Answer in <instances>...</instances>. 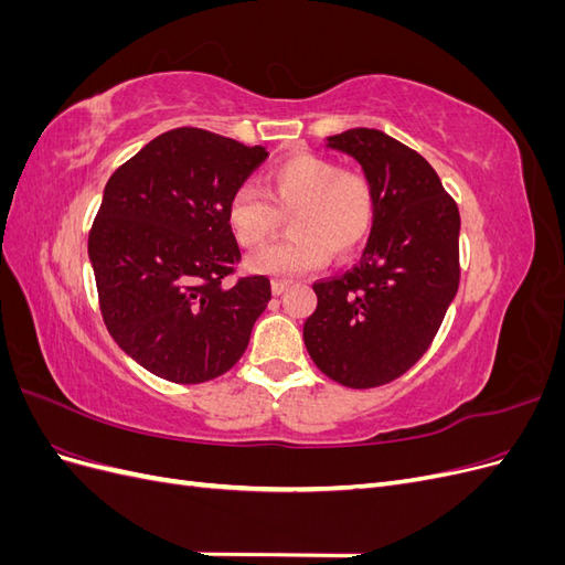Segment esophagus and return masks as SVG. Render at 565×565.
Wrapping results in <instances>:
<instances>
[{
	"label": "esophagus",
	"instance_id": "obj_1",
	"mask_svg": "<svg viewBox=\"0 0 565 565\" xmlns=\"http://www.w3.org/2000/svg\"><path fill=\"white\" fill-rule=\"evenodd\" d=\"M287 287H289V282H285V280H273L270 282V292L276 295V297H280Z\"/></svg>",
	"mask_w": 565,
	"mask_h": 565
}]
</instances>
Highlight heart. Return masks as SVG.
<instances>
[{"instance_id":"obj_1","label":"heart","mask_w":565,"mask_h":565,"mask_svg":"<svg viewBox=\"0 0 565 565\" xmlns=\"http://www.w3.org/2000/svg\"><path fill=\"white\" fill-rule=\"evenodd\" d=\"M266 193L241 185L231 195L226 224L243 247H259L276 233L280 215L289 214V235L249 256L247 268L270 278H295L320 268L337 256H351L363 247L374 226V193L358 172H341L339 164L301 152L266 174ZM271 200L268 201L267 198Z\"/></svg>"}]
</instances>
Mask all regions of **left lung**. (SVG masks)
Wrapping results in <instances>:
<instances>
[{"mask_svg": "<svg viewBox=\"0 0 565 565\" xmlns=\"http://www.w3.org/2000/svg\"><path fill=\"white\" fill-rule=\"evenodd\" d=\"M372 185L374 226L361 262L313 285L303 344L330 380L372 388L398 380L434 341L459 285V212L434 167L380 129L328 136Z\"/></svg>", "mask_w": 565, "mask_h": 565, "instance_id": "left-lung-1", "label": "left lung"}]
</instances>
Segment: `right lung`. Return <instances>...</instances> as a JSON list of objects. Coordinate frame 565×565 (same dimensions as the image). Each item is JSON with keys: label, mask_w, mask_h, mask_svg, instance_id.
I'll list each match as a JSON object with an SVG mask.
<instances>
[{"label": "right lung", "mask_w": 565, "mask_h": 565, "mask_svg": "<svg viewBox=\"0 0 565 565\" xmlns=\"http://www.w3.org/2000/svg\"><path fill=\"white\" fill-rule=\"evenodd\" d=\"M266 158L264 146L179 127L108 179L89 233L100 313L115 344L156 377L200 384L245 353L270 282L224 285L241 262L226 207Z\"/></svg>", "instance_id": "right-lung-1"}]
</instances>
